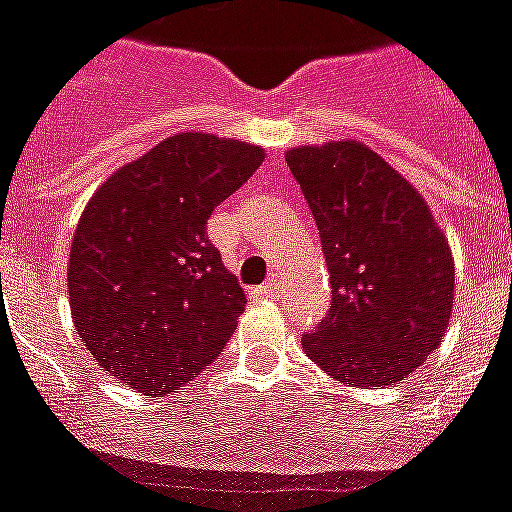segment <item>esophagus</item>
<instances>
[{
  "label": "esophagus",
  "instance_id": "obj_1",
  "mask_svg": "<svg viewBox=\"0 0 512 512\" xmlns=\"http://www.w3.org/2000/svg\"><path fill=\"white\" fill-rule=\"evenodd\" d=\"M261 293L264 295H269V298H280V293H282V282L280 280H266L264 285H261Z\"/></svg>",
  "mask_w": 512,
  "mask_h": 512
}]
</instances>
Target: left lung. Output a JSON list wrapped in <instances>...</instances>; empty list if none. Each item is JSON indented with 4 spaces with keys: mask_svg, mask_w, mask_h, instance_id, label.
Returning <instances> with one entry per match:
<instances>
[{
    "mask_svg": "<svg viewBox=\"0 0 512 512\" xmlns=\"http://www.w3.org/2000/svg\"><path fill=\"white\" fill-rule=\"evenodd\" d=\"M314 214L332 285L303 348L342 384L379 390L439 348L455 301V261L424 196L366 143L285 154Z\"/></svg>",
    "mask_w": 512,
    "mask_h": 512,
    "instance_id": "left-lung-1",
    "label": "left lung"
}]
</instances>
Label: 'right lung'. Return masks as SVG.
<instances>
[{"label": "right lung", "mask_w": 512, "mask_h": 512, "mask_svg": "<svg viewBox=\"0 0 512 512\" xmlns=\"http://www.w3.org/2000/svg\"><path fill=\"white\" fill-rule=\"evenodd\" d=\"M264 149L177 133L104 180L75 227L67 293L75 332L109 377L151 398L193 382L246 308L206 219Z\"/></svg>", "instance_id": "right-lung-1"}]
</instances>
